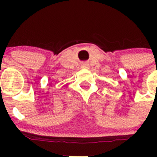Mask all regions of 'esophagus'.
<instances>
[{"instance_id":"1","label":"esophagus","mask_w":157,"mask_h":157,"mask_svg":"<svg viewBox=\"0 0 157 157\" xmlns=\"http://www.w3.org/2000/svg\"><path fill=\"white\" fill-rule=\"evenodd\" d=\"M88 67H89V64H84L82 66V67H83V68H87Z\"/></svg>"}]
</instances>
